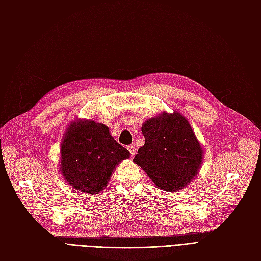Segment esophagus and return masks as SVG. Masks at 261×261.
I'll return each mask as SVG.
<instances>
[{"mask_svg": "<svg viewBox=\"0 0 261 261\" xmlns=\"http://www.w3.org/2000/svg\"><path fill=\"white\" fill-rule=\"evenodd\" d=\"M127 149H128V151H129V153L132 154V156H134L135 154H136V148H135V146L130 145V146L127 147Z\"/></svg>", "mask_w": 261, "mask_h": 261, "instance_id": "esophagus-1", "label": "esophagus"}]
</instances>
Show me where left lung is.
I'll return each mask as SVG.
<instances>
[{
    "label": "left lung",
    "instance_id": "1",
    "mask_svg": "<svg viewBox=\"0 0 261 261\" xmlns=\"http://www.w3.org/2000/svg\"><path fill=\"white\" fill-rule=\"evenodd\" d=\"M145 145L134 162L159 188L165 191L182 189L199 172L203 149L185 116L163 112L143 123Z\"/></svg>",
    "mask_w": 261,
    "mask_h": 261
}]
</instances>
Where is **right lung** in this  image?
<instances>
[{
	"instance_id": "obj_1",
	"label": "right lung",
	"mask_w": 261,
	"mask_h": 261,
	"mask_svg": "<svg viewBox=\"0 0 261 261\" xmlns=\"http://www.w3.org/2000/svg\"><path fill=\"white\" fill-rule=\"evenodd\" d=\"M129 158L105 124L79 120L70 124L60 147V173L73 189L97 194L107 187L115 166Z\"/></svg>"
}]
</instances>
